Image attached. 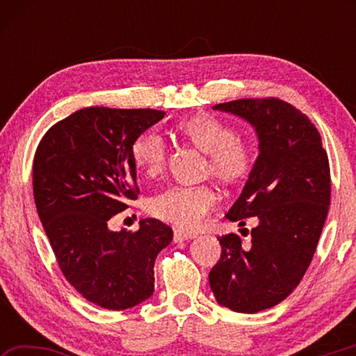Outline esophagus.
Here are the masks:
<instances>
[{
	"mask_svg": "<svg viewBox=\"0 0 356 356\" xmlns=\"http://www.w3.org/2000/svg\"><path fill=\"white\" fill-rule=\"evenodd\" d=\"M195 234L190 232H182V231H174V242H184V240H191L195 238Z\"/></svg>",
	"mask_w": 356,
	"mask_h": 356,
	"instance_id": "obj_1",
	"label": "esophagus"
}]
</instances>
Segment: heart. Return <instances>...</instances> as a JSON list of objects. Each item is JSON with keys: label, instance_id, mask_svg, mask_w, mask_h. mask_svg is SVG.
I'll use <instances>...</instances> for the list:
<instances>
[{"label": "heart", "instance_id": "obj_1", "mask_svg": "<svg viewBox=\"0 0 356 356\" xmlns=\"http://www.w3.org/2000/svg\"><path fill=\"white\" fill-rule=\"evenodd\" d=\"M177 131L201 152L207 154V170L226 185H238L250 177L254 166L251 144L231 125L207 113L193 114L177 124ZM135 166L147 177L160 176L166 163V144L156 131L147 130L131 144ZM218 204V193L210 185L170 186L149 202L155 218L182 231H196Z\"/></svg>", "mask_w": 356, "mask_h": 356}]
</instances>
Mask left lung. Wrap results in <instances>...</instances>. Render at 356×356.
<instances>
[{
    "mask_svg": "<svg viewBox=\"0 0 356 356\" xmlns=\"http://www.w3.org/2000/svg\"><path fill=\"white\" fill-rule=\"evenodd\" d=\"M213 110L245 119L256 130L259 155L226 218H257L251 242L218 237L221 256L209 282L221 306L245 314L272 308L308 270L327 220L331 182L327 150L306 114L280 99H240Z\"/></svg>",
    "mask_w": 356,
    "mask_h": 356,
    "instance_id": "obj_1",
    "label": "left lung"
}]
</instances>
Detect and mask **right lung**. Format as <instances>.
I'll list each match as a JSON object with an SVG mask.
<instances>
[{"label": "right lung", "instance_id": "obj_1", "mask_svg": "<svg viewBox=\"0 0 356 356\" xmlns=\"http://www.w3.org/2000/svg\"><path fill=\"white\" fill-rule=\"evenodd\" d=\"M163 118L149 108H83L53 125L35 150V209L58 265L105 309L134 308L154 293L155 257L172 240V229L154 218L136 232L108 227L140 193L131 144Z\"/></svg>", "mask_w": 356, "mask_h": 356}]
</instances>
